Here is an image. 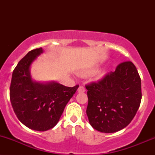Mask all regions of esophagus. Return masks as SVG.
Masks as SVG:
<instances>
[{
  "instance_id": "esophagus-1",
  "label": "esophagus",
  "mask_w": 155,
  "mask_h": 155,
  "mask_svg": "<svg viewBox=\"0 0 155 155\" xmlns=\"http://www.w3.org/2000/svg\"><path fill=\"white\" fill-rule=\"evenodd\" d=\"M78 92H85V88L82 86H79V88L77 90Z\"/></svg>"
}]
</instances>
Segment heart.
Returning a JSON list of instances; mask_svg holds the SVG:
<instances>
[{
    "instance_id": "1",
    "label": "heart",
    "mask_w": 155,
    "mask_h": 155,
    "mask_svg": "<svg viewBox=\"0 0 155 155\" xmlns=\"http://www.w3.org/2000/svg\"><path fill=\"white\" fill-rule=\"evenodd\" d=\"M91 73H92V72H90V73H84V74H82V76H87V75H89V74H91Z\"/></svg>"
}]
</instances>
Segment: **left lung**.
Wrapping results in <instances>:
<instances>
[{
    "label": "left lung",
    "instance_id": "8db88e82",
    "mask_svg": "<svg viewBox=\"0 0 155 155\" xmlns=\"http://www.w3.org/2000/svg\"><path fill=\"white\" fill-rule=\"evenodd\" d=\"M87 115L94 129L115 133L124 128L134 118L141 101V81L132 62L119 64L97 82L87 84Z\"/></svg>",
    "mask_w": 155,
    "mask_h": 155
}]
</instances>
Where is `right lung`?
I'll list each match as a JSON object with an SVG mask.
<instances>
[{
  "instance_id": "obj_1",
  "label": "right lung",
  "mask_w": 155,
  "mask_h": 155,
  "mask_svg": "<svg viewBox=\"0 0 155 155\" xmlns=\"http://www.w3.org/2000/svg\"><path fill=\"white\" fill-rule=\"evenodd\" d=\"M41 53L42 48L33 49L17 64L12 74L10 101L15 114L23 124L34 130L46 131L58 124L79 85L69 87L55 81H33L30 68Z\"/></svg>"
}]
</instances>
